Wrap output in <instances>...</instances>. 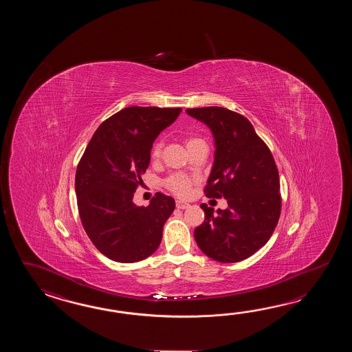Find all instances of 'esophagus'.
<instances>
[{
	"instance_id": "34e87169",
	"label": "esophagus",
	"mask_w": 352,
	"mask_h": 352,
	"mask_svg": "<svg viewBox=\"0 0 352 352\" xmlns=\"http://www.w3.org/2000/svg\"><path fill=\"white\" fill-rule=\"evenodd\" d=\"M176 208H177V209H187V208H190V204L177 200V201H176Z\"/></svg>"
}]
</instances>
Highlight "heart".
Returning <instances> with one entry per match:
<instances>
[{
  "mask_svg": "<svg viewBox=\"0 0 352 352\" xmlns=\"http://www.w3.org/2000/svg\"><path fill=\"white\" fill-rule=\"evenodd\" d=\"M200 141H202V140L197 138V137L190 135V137H187L186 140H185V143H186L187 148H190V147H192L194 144L200 142ZM160 155H161V143H156V144L152 147L151 156H152V158H158L160 157ZM194 184L195 179L188 177L186 175H184V173H173V175H170V176L165 179V186L167 187L171 192L177 195L179 197H186V196H188L190 192H191V190H192Z\"/></svg>",
  "mask_w": 352,
  "mask_h": 352,
  "instance_id": "b5f03b06",
  "label": "heart"
}]
</instances>
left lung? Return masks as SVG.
Returning a JSON list of instances; mask_svg holds the SVG:
<instances>
[{"label": "left lung", "instance_id": "left-lung-1", "mask_svg": "<svg viewBox=\"0 0 352 352\" xmlns=\"http://www.w3.org/2000/svg\"><path fill=\"white\" fill-rule=\"evenodd\" d=\"M209 126L215 161L204 192L225 199L229 208L201 204L205 220L195 229L204 254L220 263L244 261L270 240L280 217L279 173L270 147L239 113L221 107L187 109Z\"/></svg>", "mask_w": 352, "mask_h": 352}]
</instances>
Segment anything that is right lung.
<instances>
[{"instance_id":"right-lung-1","label":"right lung","mask_w":352,"mask_h":352,"mask_svg":"<svg viewBox=\"0 0 352 352\" xmlns=\"http://www.w3.org/2000/svg\"><path fill=\"white\" fill-rule=\"evenodd\" d=\"M181 111L122 109L98 127L78 164L75 192L82 228L94 247L114 262H140L160 247L175 200L156 192L143 208L133 204V194L143 184L153 141Z\"/></svg>"}]
</instances>
